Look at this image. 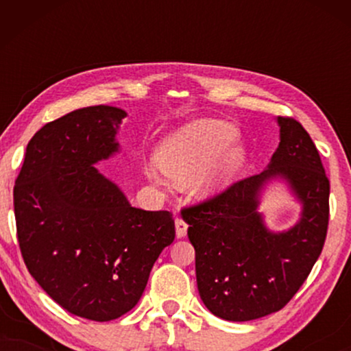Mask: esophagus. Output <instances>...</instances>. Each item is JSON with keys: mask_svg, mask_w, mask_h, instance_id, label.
<instances>
[{"mask_svg": "<svg viewBox=\"0 0 351 351\" xmlns=\"http://www.w3.org/2000/svg\"><path fill=\"white\" fill-rule=\"evenodd\" d=\"M176 234H177V238H184L185 237V234H186L185 220L176 219Z\"/></svg>", "mask_w": 351, "mask_h": 351, "instance_id": "obj_1", "label": "esophagus"}]
</instances>
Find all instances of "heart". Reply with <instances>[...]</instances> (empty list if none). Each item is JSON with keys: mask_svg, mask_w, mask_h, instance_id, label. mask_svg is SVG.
I'll list each match as a JSON object with an SVG mask.
<instances>
[{"mask_svg": "<svg viewBox=\"0 0 351 351\" xmlns=\"http://www.w3.org/2000/svg\"><path fill=\"white\" fill-rule=\"evenodd\" d=\"M237 136V129L220 119H193L176 129L158 147L155 155L158 169L177 185L193 182L198 198H210L243 166V148L233 143ZM145 172L153 185H166L153 167H147Z\"/></svg>", "mask_w": 351, "mask_h": 351, "instance_id": "obj_1", "label": "heart"}]
</instances>
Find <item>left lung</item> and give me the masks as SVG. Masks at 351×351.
Returning <instances> with one entry per match:
<instances>
[{
	"label": "left lung",
	"instance_id": "left-lung-1",
	"mask_svg": "<svg viewBox=\"0 0 351 351\" xmlns=\"http://www.w3.org/2000/svg\"><path fill=\"white\" fill-rule=\"evenodd\" d=\"M280 145L261 174L182 210L195 247L199 297L210 313L251 321L281 310L323 251L329 222V180L308 132L276 118ZM270 181H282L302 206L291 229L273 232L258 210Z\"/></svg>",
	"mask_w": 351,
	"mask_h": 351
}]
</instances>
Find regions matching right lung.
Masks as SVG:
<instances>
[{
	"label": "right lung",
	"mask_w": 351,
	"mask_h": 351,
	"mask_svg": "<svg viewBox=\"0 0 351 351\" xmlns=\"http://www.w3.org/2000/svg\"><path fill=\"white\" fill-rule=\"evenodd\" d=\"M128 113L95 105L43 126L14 186L19 246L35 281L71 315L112 321L134 308L174 241L172 214L132 208L97 167L119 153Z\"/></svg>",
	"instance_id": "obj_1"
}]
</instances>
